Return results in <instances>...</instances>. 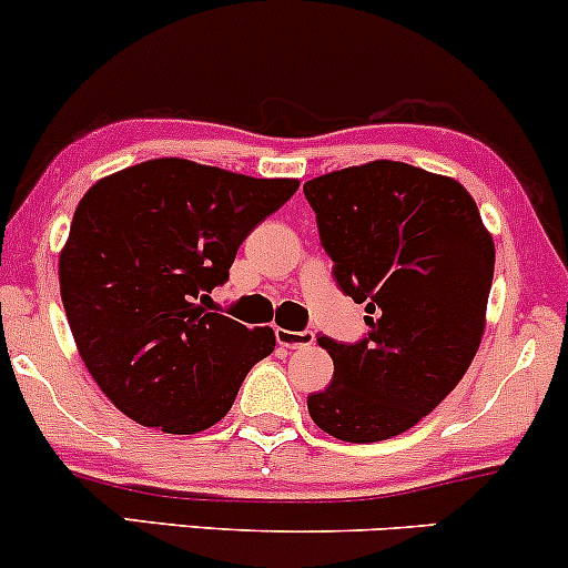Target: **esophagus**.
<instances>
[{
	"label": "esophagus",
	"mask_w": 568,
	"mask_h": 568,
	"mask_svg": "<svg viewBox=\"0 0 568 568\" xmlns=\"http://www.w3.org/2000/svg\"><path fill=\"white\" fill-rule=\"evenodd\" d=\"M277 344L285 349H298V347H310L315 342V334L312 331H288V328H275Z\"/></svg>",
	"instance_id": "obj_1"
}]
</instances>
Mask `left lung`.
Returning <instances> with one entry per match:
<instances>
[{
	"mask_svg": "<svg viewBox=\"0 0 568 568\" xmlns=\"http://www.w3.org/2000/svg\"><path fill=\"white\" fill-rule=\"evenodd\" d=\"M321 243L366 338L321 336L334 382L306 397L323 433L376 443L406 433L459 384L486 328L494 240L459 181L374 160L304 184Z\"/></svg>",
	"mask_w": 568,
	"mask_h": 568,
	"instance_id": "8db88e82",
	"label": "left lung"
}]
</instances>
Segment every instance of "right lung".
<instances>
[{"instance_id": "right-lung-1", "label": "right lung", "mask_w": 568, "mask_h": 568, "mask_svg": "<svg viewBox=\"0 0 568 568\" xmlns=\"http://www.w3.org/2000/svg\"><path fill=\"white\" fill-rule=\"evenodd\" d=\"M296 189L162 158L84 192L58 258L61 298L84 366L122 414L173 435L224 419L275 331L207 312V293Z\"/></svg>"}]
</instances>
